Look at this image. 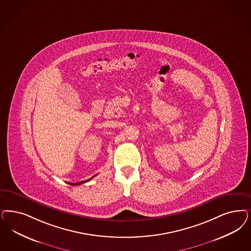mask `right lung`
Instances as JSON below:
<instances>
[{"instance_id": "1", "label": "right lung", "mask_w": 251, "mask_h": 251, "mask_svg": "<svg viewBox=\"0 0 251 251\" xmlns=\"http://www.w3.org/2000/svg\"><path fill=\"white\" fill-rule=\"evenodd\" d=\"M94 177H95V176H94ZM91 179H93V177H92ZM91 179H89V180H86V181H83V182H76V183H69V184H71V185H78V184H80V183H83V182H89V181H90Z\"/></svg>"}]
</instances>
